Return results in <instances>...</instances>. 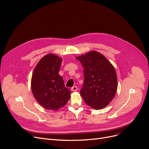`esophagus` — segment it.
Segmentation results:
<instances>
[{
    "instance_id": "esophagus-1",
    "label": "esophagus",
    "mask_w": 149,
    "mask_h": 149,
    "mask_svg": "<svg viewBox=\"0 0 149 149\" xmlns=\"http://www.w3.org/2000/svg\"><path fill=\"white\" fill-rule=\"evenodd\" d=\"M71 90L72 91H77V87L76 86H73V87H72Z\"/></svg>"
}]
</instances>
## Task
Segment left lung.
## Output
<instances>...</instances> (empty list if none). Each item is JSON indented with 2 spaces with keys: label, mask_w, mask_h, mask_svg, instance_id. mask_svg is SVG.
Instances as JSON below:
<instances>
[{
  "label": "left lung",
  "mask_w": 149,
  "mask_h": 149,
  "mask_svg": "<svg viewBox=\"0 0 149 149\" xmlns=\"http://www.w3.org/2000/svg\"><path fill=\"white\" fill-rule=\"evenodd\" d=\"M84 67V86L80 95L93 109L106 107L117 90V77L113 65L101 53L91 51L77 57Z\"/></svg>",
  "instance_id": "left-lung-1"
}]
</instances>
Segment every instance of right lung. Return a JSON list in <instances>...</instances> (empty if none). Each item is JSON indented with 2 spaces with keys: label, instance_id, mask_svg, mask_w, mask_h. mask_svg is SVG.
Wrapping results in <instances>:
<instances>
[{
  "label": "right lung",
  "instance_id": "obj_1",
  "mask_svg": "<svg viewBox=\"0 0 149 149\" xmlns=\"http://www.w3.org/2000/svg\"><path fill=\"white\" fill-rule=\"evenodd\" d=\"M62 58L48 54L37 63L31 79L32 94L40 106L47 110L58 111L69 101L71 91L65 87L58 72Z\"/></svg>",
  "mask_w": 149,
  "mask_h": 149
}]
</instances>
